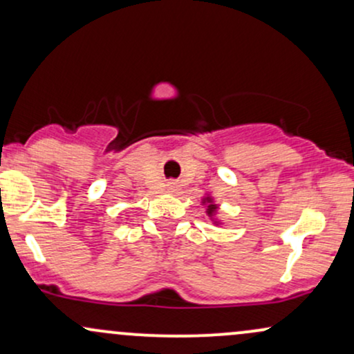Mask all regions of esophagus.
<instances>
[{"mask_svg": "<svg viewBox=\"0 0 354 354\" xmlns=\"http://www.w3.org/2000/svg\"><path fill=\"white\" fill-rule=\"evenodd\" d=\"M176 188H178L176 183H174V181H169V183H168V189L171 191V193H173V191H176Z\"/></svg>", "mask_w": 354, "mask_h": 354, "instance_id": "34e87169", "label": "esophagus"}]
</instances>
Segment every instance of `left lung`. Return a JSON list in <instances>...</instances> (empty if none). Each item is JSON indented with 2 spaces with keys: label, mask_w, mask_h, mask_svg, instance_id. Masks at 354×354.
Here are the masks:
<instances>
[{
  "label": "left lung",
  "mask_w": 354,
  "mask_h": 354,
  "mask_svg": "<svg viewBox=\"0 0 354 354\" xmlns=\"http://www.w3.org/2000/svg\"><path fill=\"white\" fill-rule=\"evenodd\" d=\"M201 204L204 207H206V214L207 218L211 219V223L214 225H221V219H218V214H219V204L214 201V198H212L211 193H206L203 196L201 199Z\"/></svg>",
  "instance_id": "1"
}]
</instances>
